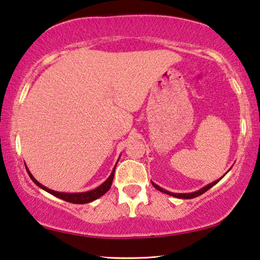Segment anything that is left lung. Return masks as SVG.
Here are the masks:
<instances>
[{
	"label": "left lung",
	"mask_w": 260,
	"mask_h": 260,
	"mask_svg": "<svg viewBox=\"0 0 260 260\" xmlns=\"http://www.w3.org/2000/svg\"><path fill=\"white\" fill-rule=\"evenodd\" d=\"M219 180H220V179H219ZM219 180H217V181H214V182H212V183L208 184V186H205L204 188L200 189V190H197V191H195V192H190V193H175V192H170V191L165 190V189L160 188L159 186H157V184H156V183H153V182H152V186L155 187L156 189H158V190H159V191H162V192L167 193V195H171V196L178 197V199H188V200H189V199H195V197L202 195V193H204L206 190H209V189H210L211 187H213L215 183L219 182Z\"/></svg>",
	"instance_id": "8db88e82"
}]
</instances>
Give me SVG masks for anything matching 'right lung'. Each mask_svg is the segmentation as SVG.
I'll list each match as a JSON object with an SVG mask.
<instances>
[{
    "mask_svg": "<svg viewBox=\"0 0 260 260\" xmlns=\"http://www.w3.org/2000/svg\"><path fill=\"white\" fill-rule=\"evenodd\" d=\"M114 169H116V166H114ZM114 169H113V171H112L111 175H110V177L108 178L107 181L101 184L100 187H98L96 189H93V190H90V191H86V192H74V193L58 192V191L51 190V189H48L47 187L42 186V184H41L40 182H38L37 180L34 179L33 175L30 174V172L28 171V169H26V170H27V173H28V175H29V178L33 180V182H34L35 184H38V186L40 187V188L45 189L46 191L50 192L51 195H54V196H56V197H58V199H61V200H64V201H67V202H70V203H74V204H85V203H89V202H91V201L98 200L99 197L104 195V193L109 190L110 187H111V184H112V181H113Z\"/></svg>",
    "mask_w": 260,
    "mask_h": 260,
    "instance_id": "obj_1",
    "label": "right lung"
}]
</instances>
